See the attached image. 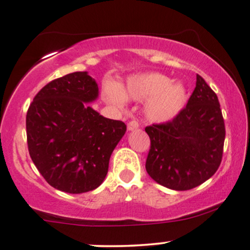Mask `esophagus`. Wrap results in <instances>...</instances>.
Listing matches in <instances>:
<instances>
[{"label":"esophagus","mask_w":250,"mask_h":250,"mask_svg":"<svg viewBox=\"0 0 250 250\" xmlns=\"http://www.w3.org/2000/svg\"><path fill=\"white\" fill-rule=\"evenodd\" d=\"M139 127H140V123L139 121H136V120H131V121L128 123V130H134V129Z\"/></svg>","instance_id":"obj_1"}]
</instances>
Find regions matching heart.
<instances>
[{
  "mask_svg": "<svg viewBox=\"0 0 250 250\" xmlns=\"http://www.w3.org/2000/svg\"><path fill=\"white\" fill-rule=\"evenodd\" d=\"M129 99L143 101L149 99L146 105V115L154 122H167L173 120L187 100V91L181 83H171L168 76L160 73H145L128 77L125 88L114 83H107L104 97L116 107H125Z\"/></svg>",
  "mask_w": 250,
  "mask_h": 250,
  "instance_id": "heart-1",
  "label": "heart"
}]
</instances>
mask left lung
I'll use <instances>...</instances> for the list:
<instances>
[{"instance_id":"1","label":"left lung","mask_w":250,"mask_h":250,"mask_svg":"<svg viewBox=\"0 0 250 250\" xmlns=\"http://www.w3.org/2000/svg\"><path fill=\"white\" fill-rule=\"evenodd\" d=\"M150 149L149 176L174 190H189L206 182L222 161L226 128L219 99L203 77L187 105L171 121L146 127Z\"/></svg>"}]
</instances>
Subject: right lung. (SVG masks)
<instances>
[{
	"instance_id": "obj_1",
	"label": "right lung",
	"mask_w": 250,
	"mask_h": 250,
	"mask_svg": "<svg viewBox=\"0 0 250 250\" xmlns=\"http://www.w3.org/2000/svg\"><path fill=\"white\" fill-rule=\"evenodd\" d=\"M97 95L95 80L75 71L45 84L28 108L29 155L44 180L61 191L81 194L99 187L127 130L125 122L89 107Z\"/></svg>"
}]
</instances>
